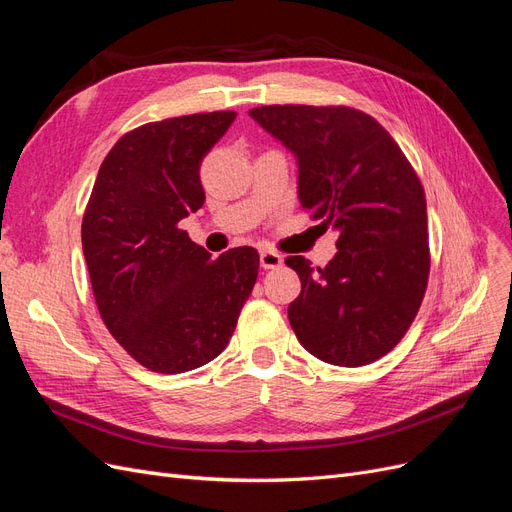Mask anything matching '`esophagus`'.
<instances>
[{
	"label": "esophagus",
	"instance_id": "obj_1",
	"mask_svg": "<svg viewBox=\"0 0 512 512\" xmlns=\"http://www.w3.org/2000/svg\"><path fill=\"white\" fill-rule=\"evenodd\" d=\"M282 265H284V258L277 252H271V250L260 252V267L262 269H280Z\"/></svg>",
	"mask_w": 512,
	"mask_h": 512
}]
</instances>
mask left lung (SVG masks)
I'll return each mask as SVG.
<instances>
[{
	"label": "left lung",
	"mask_w": 512,
	"mask_h": 512,
	"mask_svg": "<svg viewBox=\"0 0 512 512\" xmlns=\"http://www.w3.org/2000/svg\"><path fill=\"white\" fill-rule=\"evenodd\" d=\"M250 117L297 158L301 205L339 232L324 269L286 258L301 280L288 307L294 335L324 363H374L406 335L427 288L421 181L393 136L356 108L275 104Z\"/></svg>",
	"instance_id": "8db88e82"
}]
</instances>
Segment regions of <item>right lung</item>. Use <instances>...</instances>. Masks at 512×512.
<instances>
[{"mask_svg":"<svg viewBox=\"0 0 512 512\" xmlns=\"http://www.w3.org/2000/svg\"><path fill=\"white\" fill-rule=\"evenodd\" d=\"M237 113L164 119L121 136L83 218V254L108 331L160 374L213 361L256 284L254 247L211 260L179 222L205 203L200 164Z\"/></svg>","mask_w":512,"mask_h":512,"instance_id":"obj_1","label":"right lung"}]
</instances>
